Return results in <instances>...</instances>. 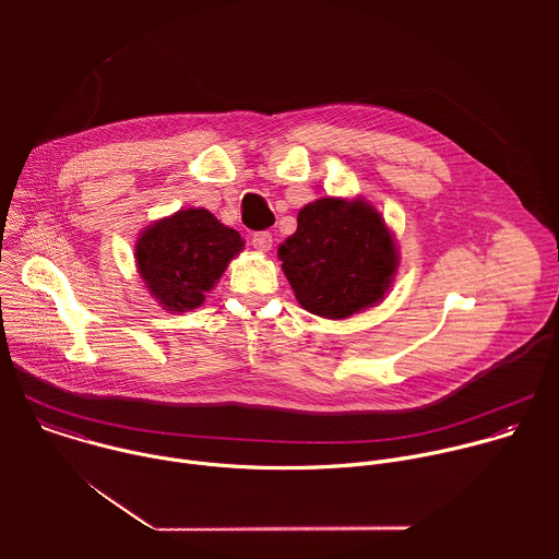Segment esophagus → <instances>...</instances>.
Returning a JSON list of instances; mask_svg holds the SVG:
<instances>
[{
    "instance_id": "34e87169",
    "label": "esophagus",
    "mask_w": 559,
    "mask_h": 559,
    "mask_svg": "<svg viewBox=\"0 0 559 559\" xmlns=\"http://www.w3.org/2000/svg\"><path fill=\"white\" fill-rule=\"evenodd\" d=\"M272 243H274V238H272L270 231H257V234L252 236V246H254L259 252H270Z\"/></svg>"
}]
</instances>
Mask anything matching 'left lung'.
<instances>
[{
    "label": "left lung",
    "mask_w": 559,
    "mask_h": 559,
    "mask_svg": "<svg viewBox=\"0 0 559 559\" xmlns=\"http://www.w3.org/2000/svg\"><path fill=\"white\" fill-rule=\"evenodd\" d=\"M296 300L323 318H347L391 287L397 254L389 227L365 201L318 199L278 248Z\"/></svg>",
    "instance_id": "obj_1"
}]
</instances>
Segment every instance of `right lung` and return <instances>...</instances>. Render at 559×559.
<instances>
[{
    "label": "right lung",
    "mask_w": 559,
    "mask_h": 559,
    "mask_svg": "<svg viewBox=\"0 0 559 559\" xmlns=\"http://www.w3.org/2000/svg\"><path fill=\"white\" fill-rule=\"evenodd\" d=\"M243 238L203 207L150 225L136 243V267L150 294L170 311L194 309L216 285Z\"/></svg>",
    "instance_id": "right-lung-1"
}]
</instances>
